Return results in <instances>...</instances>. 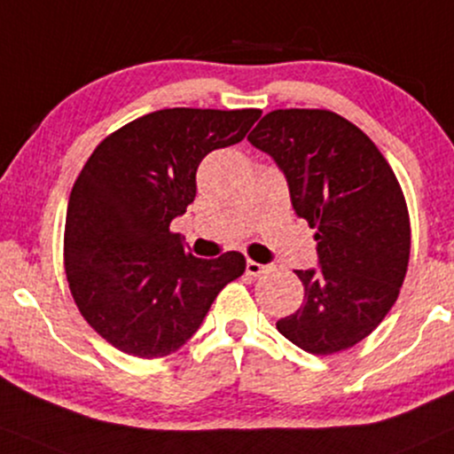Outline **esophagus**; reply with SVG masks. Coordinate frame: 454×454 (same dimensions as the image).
<instances>
[{
	"label": "esophagus",
	"instance_id": "esophagus-1",
	"mask_svg": "<svg viewBox=\"0 0 454 454\" xmlns=\"http://www.w3.org/2000/svg\"><path fill=\"white\" fill-rule=\"evenodd\" d=\"M271 270V265H261V262L256 261H248L246 262V273H248L250 278H259L262 273H267Z\"/></svg>",
	"mask_w": 454,
	"mask_h": 454
}]
</instances>
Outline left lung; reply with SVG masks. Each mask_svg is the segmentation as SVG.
<instances>
[{"label":"left lung","mask_w":454,"mask_h":454,"mask_svg":"<svg viewBox=\"0 0 454 454\" xmlns=\"http://www.w3.org/2000/svg\"><path fill=\"white\" fill-rule=\"evenodd\" d=\"M271 155L290 201L316 229L317 270H299L301 309L278 330L316 356L366 339L398 299L411 221L398 178L360 128L326 109H278L248 134Z\"/></svg>","instance_id":"8db88e82"}]
</instances>
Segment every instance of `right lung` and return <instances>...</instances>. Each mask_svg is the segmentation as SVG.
<instances>
[{"instance_id": "1", "label": "right lung", "mask_w": 454, "mask_h": 454, "mask_svg": "<svg viewBox=\"0 0 454 454\" xmlns=\"http://www.w3.org/2000/svg\"><path fill=\"white\" fill-rule=\"evenodd\" d=\"M259 109H161L109 134L71 189L65 271L77 309L128 356L164 357L198 333L246 259H198L170 231L195 198V172L236 145Z\"/></svg>"}]
</instances>
